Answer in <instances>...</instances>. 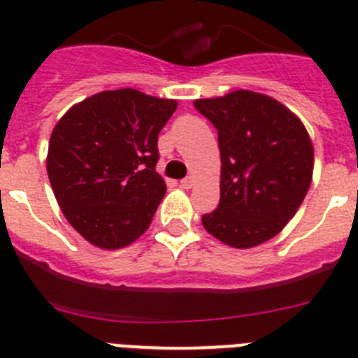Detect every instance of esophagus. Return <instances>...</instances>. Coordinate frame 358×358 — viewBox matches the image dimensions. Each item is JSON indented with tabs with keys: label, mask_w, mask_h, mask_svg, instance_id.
Segmentation results:
<instances>
[{
	"label": "esophagus",
	"mask_w": 358,
	"mask_h": 358,
	"mask_svg": "<svg viewBox=\"0 0 358 358\" xmlns=\"http://www.w3.org/2000/svg\"><path fill=\"white\" fill-rule=\"evenodd\" d=\"M181 186L182 188H192L194 186V177H185L181 181Z\"/></svg>",
	"instance_id": "34e87169"
}]
</instances>
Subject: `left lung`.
<instances>
[{"instance_id": "left-lung-1", "label": "left lung", "mask_w": 358, "mask_h": 358, "mask_svg": "<svg viewBox=\"0 0 358 358\" xmlns=\"http://www.w3.org/2000/svg\"><path fill=\"white\" fill-rule=\"evenodd\" d=\"M194 106L215 127L221 150V199L203 226L234 248L275 237L311 185L313 146L304 124L279 101L250 90Z\"/></svg>"}]
</instances>
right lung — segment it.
I'll return each instance as SVG.
<instances>
[{"label":"right lung","mask_w":358,"mask_h":358,"mask_svg":"<svg viewBox=\"0 0 358 358\" xmlns=\"http://www.w3.org/2000/svg\"><path fill=\"white\" fill-rule=\"evenodd\" d=\"M177 101L134 88L72 106L48 143L47 172L66 221L88 243L117 250L148 230L166 185L155 172L157 137Z\"/></svg>","instance_id":"obj_1"}]
</instances>
